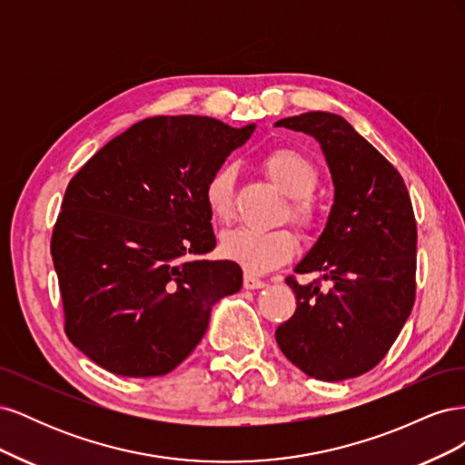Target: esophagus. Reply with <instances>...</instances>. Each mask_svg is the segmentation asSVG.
<instances>
[{
  "label": "esophagus",
  "mask_w": 465,
  "mask_h": 465,
  "mask_svg": "<svg viewBox=\"0 0 465 465\" xmlns=\"http://www.w3.org/2000/svg\"><path fill=\"white\" fill-rule=\"evenodd\" d=\"M244 289L248 291H254V289H263L265 287V281L254 277V275H244V281H242Z\"/></svg>",
  "instance_id": "esophagus-1"
}]
</instances>
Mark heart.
Listing matches in <instances>:
<instances>
[{"mask_svg": "<svg viewBox=\"0 0 465 465\" xmlns=\"http://www.w3.org/2000/svg\"><path fill=\"white\" fill-rule=\"evenodd\" d=\"M263 171L287 198L294 200L289 207L291 221L302 231L314 229L316 209L308 198L318 186L316 166L301 151L275 149L265 154ZM234 180L236 168L223 164L205 182V205L217 221L227 223L234 215ZM221 254L248 273H267L297 254V241L285 229L256 231L242 227L223 234Z\"/></svg>", "mask_w": 465, "mask_h": 465, "instance_id": "heart-1", "label": "heart"}]
</instances>
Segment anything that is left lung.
Instances as JSON below:
<instances>
[{"label":"left lung","instance_id":"obj_1","mask_svg":"<svg viewBox=\"0 0 465 465\" xmlns=\"http://www.w3.org/2000/svg\"><path fill=\"white\" fill-rule=\"evenodd\" d=\"M312 135L333 180L326 227L297 273L318 272L329 283L287 277L297 311L275 340L304 374L340 382L374 369L396 341L415 302L417 224L401 174L345 118L306 112L275 122Z\"/></svg>","mask_w":465,"mask_h":465}]
</instances>
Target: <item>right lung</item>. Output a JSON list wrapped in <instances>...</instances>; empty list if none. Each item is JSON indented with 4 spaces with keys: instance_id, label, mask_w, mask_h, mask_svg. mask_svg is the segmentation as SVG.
<instances>
[{
    "instance_id": "add662e5",
    "label": "right lung",
    "mask_w": 465,
    "mask_h": 465,
    "mask_svg": "<svg viewBox=\"0 0 465 465\" xmlns=\"http://www.w3.org/2000/svg\"><path fill=\"white\" fill-rule=\"evenodd\" d=\"M256 125L207 116L134 124L67 184L52 232L65 333L98 367L147 378L174 371L202 341L211 308L242 287L215 248L203 190Z\"/></svg>"
}]
</instances>
